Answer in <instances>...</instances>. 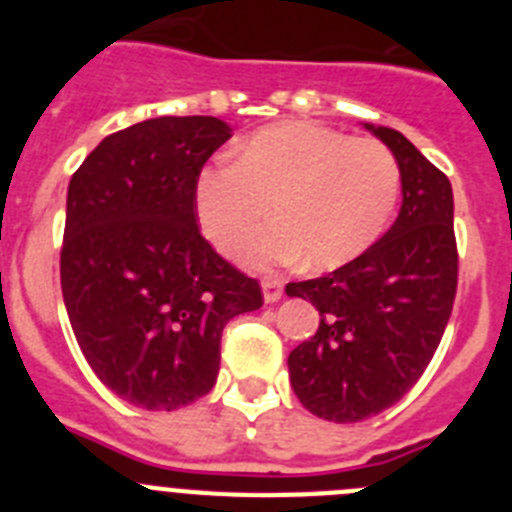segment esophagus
<instances>
[{"label":"esophagus","mask_w":512,"mask_h":512,"mask_svg":"<svg viewBox=\"0 0 512 512\" xmlns=\"http://www.w3.org/2000/svg\"><path fill=\"white\" fill-rule=\"evenodd\" d=\"M261 292H264V302H279L284 297V284L279 279H264Z\"/></svg>","instance_id":"1"}]
</instances>
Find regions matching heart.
I'll use <instances>...</instances> for the list:
<instances>
[{
  "instance_id": "obj_1",
  "label": "heart",
  "mask_w": 512,
  "mask_h": 512,
  "mask_svg": "<svg viewBox=\"0 0 512 512\" xmlns=\"http://www.w3.org/2000/svg\"><path fill=\"white\" fill-rule=\"evenodd\" d=\"M400 197V166L374 138H348L318 122L289 120L248 135L233 164L194 176L202 233L230 253L272 205L271 226L235 251L251 269L305 256L315 271L351 264L382 238Z\"/></svg>"
}]
</instances>
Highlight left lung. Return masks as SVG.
<instances>
[{
    "label": "left lung",
    "instance_id": "left-lung-1",
    "mask_svg": "<svg viewBox=\"0 0 512 512\" xmlns=\"http://www.w3.org/2000/svg\"><path fill=\"white\" fill-rule=\"evenodd\" d=\"M400 166L402 205L366 253L325 277L287 284L320 312L310 341L289 354V382L318 418L379 415L425 372L456 297L454 192L446 174L402 133L364 122Z\"/></svg>",
    "mask_w": 512,
    "mask_h": 512
}]
</instances>
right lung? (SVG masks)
<instances>
[{
    "instance_id": "add662e5",
    "label": "right lung",
    "mask_w": 512,
    "mask_h": 512,
    "mask_svg": "<svg viewBox=\"0 0 512 512\" xmlns=\"http://www.w3.org/2000/svg\"><path fill=\"white\" fill-rule=\"evenodd\" d=\"M230 135L217 117H153L107 135L71 176L63 305L94 374L135 408L207 395L225 323L264 305L194 217V176Z\"/></svg>"
}]
</instances>
